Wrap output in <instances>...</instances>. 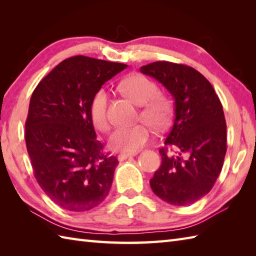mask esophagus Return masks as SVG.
Instances as JSON below:
<instances>
[{
  "mask_svg": "<svg viewBox=\"0 0 256 256\" xmlns=\"http://www.w3.org/2000/svg\"><path fill=\"white\" fill-rule=\"evenodd\" d=\"M135 155H136V153H124V154H120L118 156V158L120 162H122V160H125L126 158H128V157H132Z\"/></svg>",
  "mask_w": 256,
  "mask_h": 256,
  "instance_id": "esophagus-1",
  "label": "esophagus"
}]
</instances>
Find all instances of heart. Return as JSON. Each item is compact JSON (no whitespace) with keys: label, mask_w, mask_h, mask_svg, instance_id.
Masks as SVG:
<instances>
[{"label":"heart","mask_w":256,"mask_h":256,"mask_svg":"<svg viewBox=\"0 0 256 256\" xmlns=\"http://www.w3.org/2000/svg\"><path fill=\"white\" fill-rule=\"evenodd\" d=\"M121 88L136 104L143 106L140 116L152 126L162 128L170 121V101L165 96L157 94V86L148 77L140 74L128 76L121 82ZM108 98L106 90L101 88L94 94L90 102L91 121L100 131L108 128ZM150 138V131L145 124L122 126L111 134L108 145L114 150L135 153L148 142Z\"/></svg>","instance_id":"obj_1"}]
</instances>
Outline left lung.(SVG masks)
Segmentation results:
<instances>
[{
    "mask_svg": "<svg viewBox=\"0 0 256 256\" xmlns=\"http://www.w3.org/2000/svg\"><path fill=\"white\" fill-rule=\"evenodd\" d=\"M140 70L160 81L175 100L150 188L168 204H192L212 189L224 162L226 124L220 99L209 81L187 64L155 62Z\"/></svg>",
    "mask_w": 256,
    "mask_h": 256,
    "instance_id": "8db88e82",
    "label": "left lung"
}]
</instances>
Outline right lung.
I'll return each mask as SVG.
<instances>
[{
	"label": "right lung",
	"instance_id": "obj_1",
	"mask_svg": "<svg viewBox=\"0 0 256 256\" xmlns=\"http://www.w3.org/2000/svg\"><path fill=\"white\" fill-rule=\"evenodd\" d=\"M128 66L74 56L54 68L32 92L25 142L34 176L54 202L88 211L110 192L116 156L103 153L90 118V102L106 81Z\"/></svg>",
	"mask_w": 256,
	"mask_h": 256
}]
</instances>
